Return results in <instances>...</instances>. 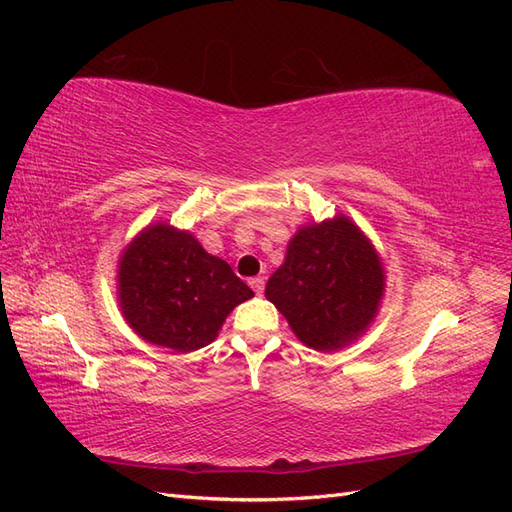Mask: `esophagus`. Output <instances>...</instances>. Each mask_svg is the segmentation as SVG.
Instances as JSON below:
<instances>
[{
  "label": "esophagus",
  "mask_w": 512,
  "mask_h": 512,
  "mask_svg": "<svg viewBox=\"0 0 512 512\" xmlns=\"http://www.w3.org/2000/svg\"><path fill=\"white\" fill-rule=\"evenodd\" d=\"M250 286H252V290H254L256 294H262V292H265V280H262V277H252V280H250Z\"/></svg>",
  "instance_id": "1"
}]
</instances>
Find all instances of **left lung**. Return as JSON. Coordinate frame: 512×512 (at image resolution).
<instances>
[{
    "label": "left lung",
    "mask_w": 512,
    "mask_h": 512,
    "mask_svg": "<svg viewBox=\"0 0 512 512\" xmlns=\"http://www.w3.org/2000/svg\"><path fill=\"white\" fill-rule=\"evenodd\" d=\"M384 262L348 215L307 222L288 241L265 297L307 348L335 352L376 320L384 297Z\"/></svg>",
    "instance_id": "left-lung-1"
}]
</instances>
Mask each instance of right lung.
<instances>
[{"label": "right lung", "instance_id": "obj_1", "mask_svg": "<svg viewBox=\"0 0 512 512\" xmlns=\"http://www.w3.org/2000/svg\"><path fill=\"white\" fill-rule=\"evenodd\" d=\"M252 297L226 260L162 220L138 232L117 260L123 318L145 342L175 352L209 346L232 309Z\"/></svg>", "mask_w": 512, "mask_h": 512}]
</instances>
